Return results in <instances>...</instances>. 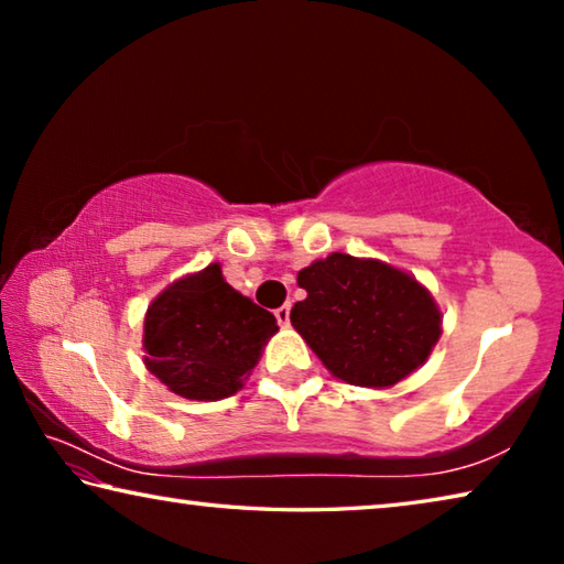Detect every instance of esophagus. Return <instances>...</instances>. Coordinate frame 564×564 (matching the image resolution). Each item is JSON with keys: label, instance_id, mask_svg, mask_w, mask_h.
I'll use <instances>...</instances> for the list:
<instances>
[{"label": "esophagus", "instance_id": "34e87169", "mask_svg": "<svg viewBox=\"0 0 564 564\" xmlns=\"http://www.w3.org/2000/svg\"><path fill=\"white\" fill-rule=\"evenodd\" d=\"M275 321H279L281 326H289V323H291V303H283L281 308H275Z\"/></svg>", "mask_w": 564, "mask_h": 564}]
</instances>
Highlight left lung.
Listing matches in <instances>:
<instances>
[{"instance_id":"left-lung-1","label":"left lung","mask_w":564,"mask_h":564,"mask_svg":"<svg viewBox=\"0 0 564 564\" xmlns=\"http://www.w3.org/2000/svg\"><path fill=\"white\" fill-rule=\"evenodd\" d=\"M299 285L308 295L291 308L293 328L350 386H395L441 338L431 291L383 261L330 253L299 271Z\"/></svg>"}]
</instances>
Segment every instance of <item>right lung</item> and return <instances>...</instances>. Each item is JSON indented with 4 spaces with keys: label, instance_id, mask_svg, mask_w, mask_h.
Listing matches in <instances>:
<instances>
[{
    "label": "right lung",
    "instance_id": "obj_1",
    "mask_svg": "<svg viewBox=\"0 0 564 564\" xmlns=\"http://www.w3.org/2000/svg\"><path fill=\"white\" fill-rule=\"evenodd\" d=\"M279 330L273 313L224 281L221 265L184 275L151 301L144 318L147 368L171 393L221 400L243 378Z\"/></svg>",
    "mask_w": 564,
    "mask_h": 564
}]
</instances>
